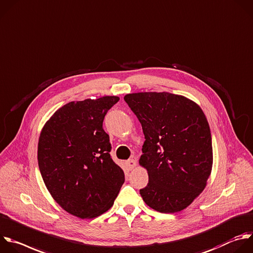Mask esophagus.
<instances>
[{"label":"esophagus","mask_w":253,"mask_h":253,"mask_svg":"<svg viewBox=\"0 0 253 253\" xmlns=\"http://www.w3.org/2000/svg\"><path fill=\"white\" fill-rule=\"evenodd\" d=\"M126 166H127L128 169H130V170H131L133 168H135V166H136V162H135L133 159H130V160L126 161Z\"/></svg>","instance_id":"esophagus-1"}]
</instances>
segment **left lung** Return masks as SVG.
Listing matches in <instances>:
<instances>
[{
	"instance_id": "8db88e82",
	"label": "left lung",
	"mask_w": 253,
	"mask_h": 253,
	"mask_svg": "<svg viewBox=\"0 0 253 253\" xmlns=\"http://www.w3.org/2000/svg\"><path fill=\"white\" fill-rule=\"evenodd\" d=\"M126 103L144 134L139 165L148 183L139 193L163 213L186 209L203 192L212 169V142L208 120L189 98L169 92H135Z\"/></svg>"
}]
</instances>
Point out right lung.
Returning a JSON list of instances; mask_svg holds the SVG:
<instances>
[{
	"instance_id": "1",
	"label": "right lung",
	"mask_w": 253,
	"mask_h": 253,
	"mask_svg": "<svg viewBox=\"0 0 253 253\" xmlns=\"http://www.w3.org/2000/svg\"><path fill=\"white\" fill-rule=\"evenodd\" d=\"M119 100L107 95L71 102L52 116L40 134L38 163L43 182L61 208L80 218L108 211L125 182L103 128L105 116Z\"/></svg>"
}]
</instances>
